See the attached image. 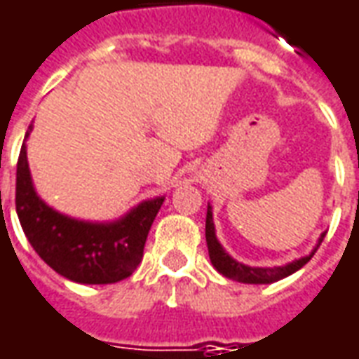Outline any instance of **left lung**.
<instances>
[{"label":"left lung","instance_id":"1","mask_svg":"<svg viewBox=\"0 0 359 359\" xmlns=\"http://www.w3.org/2000/svg\"><path fill=\"white\" fill-rule=\"evenodd\" d=\"M325 239V233L320 235L317 247L313 249L309 257H303L299 260H293L285 266H274V268H252L247 266V264H241L237 260H233L223 247L219 245V241L215 239V227L214 219H212V208L208 205V214H205V243H208V252H210V260L214 268L229 280H237V282H243V284H272V282H278L285 276L297 272L299 268H303L311 260V257L315 255V250L319 249V245Z\"/></svg>","mask_w":359,"mask_h":359}]
</instances>
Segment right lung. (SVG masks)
<instances>
[{"mask_svg":"<svg viewBox=\"0 0 359 359\" xmlns=\"http://www.w3.org/2000/svg\"><path fill=\"white\" fill-rule=\"evenodd\" d=\"M32 124L27 130L31 132ZM165 196L136 205L112 223L79 222L57 214L34 192L22 144L17 161L15 205L27 239L57 274L79 284H114L136 270L144 257L147 233Z\"/></svg>","mask_w":359,"mask_h":359,"instance_id":"obj_1","label":"right lung"}]
</instances>
